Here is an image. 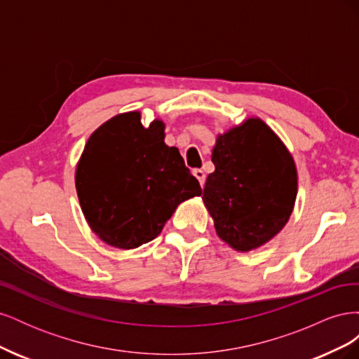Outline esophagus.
I'll use <instances>...</instances> for the list:
<instances>
[{"instance_id":"34e87169","label":"esophagus","mask_w":359,"mask_h":359,"mask_svg":"<svg viewBox=\"0 0 359 359\" xmlns=\"http://www.w3.org/2000/svg\"><path fill=\"white\" fill-rule=\"evenodd\" d=\"M193 175L199 180V184L203 187V184H205V172L202 169H194L193 170Z\"/></svg>"}]
</instances>
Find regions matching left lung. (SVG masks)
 <instances>
[{"instance_id": "left-lung-1", "label": "left lung", "mask_w": 359, "mask_h": 359, "mask_svg": "<svg viewBox=\"0 0 359 359\" xmlns=\"http://www.w3.org/2000/svg\"><path fill=\"white\" fill-rule=\"evenodd\" d=\"M203 202L217 235L238 252L268 243L287 223L298 177L285 144L262 119L250 118L217 137Z\"/></svg>"}]
</instances>
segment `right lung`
Segmentation results:
<instances>
[{"mask_svg":"<svg viewBox=\"0 0 359 359\" xmlns=\"http://www.w3.org/2000/svg\"><path fill=\"white\" fill-rule=\"evenodd\" d=\"M76 191L93 232L118 248H136L161 232L177 206L202 189L178 148L165 144L160 119L116 115L90 136L76 169Z\"/></svg>","mask_w":359,"mask_h":359,"instance_id":"obj_1","label":"right lung"}]
</instances>
